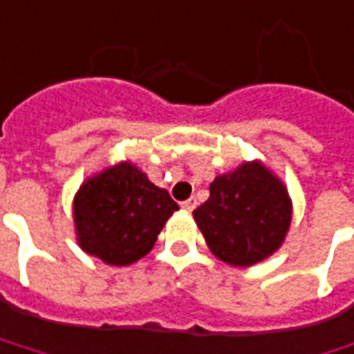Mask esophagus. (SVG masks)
I'll return each mask as SVG.
<instances>
[{"instance_id": "esophagus-1", "label": "esophagus", "mask_w": 354, "mask_h": 354, "mask_svg": "<svg viewBox=\"0 0 354 354\" xmlns=\"http://www.w3.org/2000/svg\"><path fill=\"white\" fill-rule=\"evenodd\" d=\"M196 205H198V200H196V198H189V200H186L184 203H182V207H184L186 212H194V209H196Z\"/></svg>"}]
</instances>
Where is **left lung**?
I'll use <instances>...</instances> for the list:
<instances>
[{"mask_svg":"<svg viewBox=\"0 0 354 354\" xmlns=\"http://www.w3.org/2000/svg\"><path fill=\"white\" fill-rule=\"evenodd\" d=\"M194 219L219 261L247 268L282 247L292 223V200L268 166L250 160L215 176Z\"/></svg>","mask_w":354,"mask_h":354,"instance_id":"obj_1","label":"left lung"}]
</instances>
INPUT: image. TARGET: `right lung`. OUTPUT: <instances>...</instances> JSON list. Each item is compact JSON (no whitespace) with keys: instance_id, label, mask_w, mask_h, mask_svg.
<instances>
[{"instance_id":"add662e5","label":"right lung","mask_w":354,"mask_h":354,"mask_svg":"<svg viewBox=\"0 0 354 354\" xmlns=\"http://www.w3.org/2000/svg\"><path fill=\"white\" fill-rule=\"evenodd\" d=\"M178 203L131 160L95 172L74 196L72 217L80 249L111 266L147 257Z\"/></svg>"}]
</instances>
